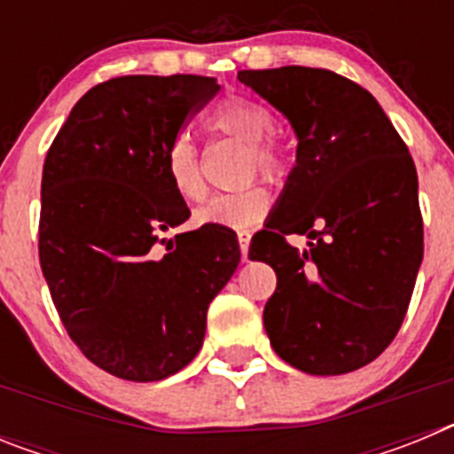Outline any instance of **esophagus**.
Listing matches in <instances>:
<instances>
[{
  "label": "esophagus",
  "instance_id": "34e87169",
  "mask_svg": "<svg viewBox=\"0 0 454 454\" xmlns=\"http://www.w3.org/2000/svg\"><path fill=\"white\" fill-rule=\"evenodd\" d=\"M239 246H240V256H243V262H247V250H250V231H239Z\"/></svg>",
  "mask_w": 454,
  "mask_h": 454
}]
</instances>
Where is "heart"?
<instances>
[{"label": "heart", "mask_w": 454, "mask_h": 454, "mask_svg": "<svg viewBox=\"0 0 454 454\" xmlns=\"http://www.w3.org/2000/svg\"><path fill=\"white\" fill-rule=\"evenodd\" d=\"M207 127L215 134L230 136L247 145V172H262L268 179H279L286 172V156L282 147L266 140L275 131V115L263 104L246 98H231L208 114ZM163 168L170 188L186 202H198L207 192L202 170H200L198 150L188 136L179 134L170 140ZM270 195L262 184H250L231 192H215L195 211L198 224H215L246 230L266 215Z\"/></svg>", "instance_id": "heart-1"}]
</instances>
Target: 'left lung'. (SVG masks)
I'll return each instance as SVG.
<instances>
[{
    "label": "left lung",
    "mask_w": 454,
    "mask_h": 454,
    "mask_svg": "<svg viewBox=\"0 0 454 454\" xmlns=\"http://www.w3.org/2000/svg\"><path fill=\"white\" fill-rule=\"evenodd\" d=\"M298 136L295 168L250 259L277 272L263 309L275 352L309 375H343L388 348L423 262L414 159L366 88L320 67L240 70ZM307 233L309 251L288 247Z\"/></svg>",
    "instance_id": "left-lung-1"
}]
</instances>
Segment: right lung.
<instances>
[{
    "instance_id": "obj_1",
    "label": "right lung",
    "mask_w": 454,
    "mask_h": 454,
    "mask_svg": "<svg viewBox=\"0 0 454 454\" xmlns=\"http://www.w3.org/2000/svg\"><path fill=\"white\" fill-rule=\"evenodd\" d=\"M218 90L198 74L108 79L74 104L47 152L40 268L70 339L122 380L156 382L191 364L208 304L240 262L227 227L161 239L191 215L163 154Z\"/></svg>"
}]
</instances>
